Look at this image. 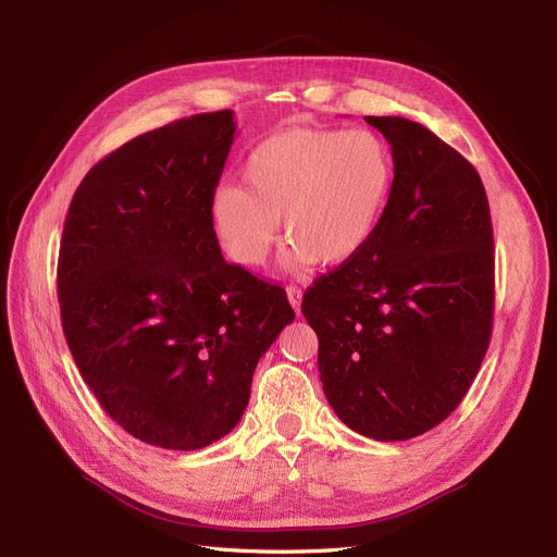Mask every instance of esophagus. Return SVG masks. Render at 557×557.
Here are the masks:
<instances>
[{
  "instance_id": "34e87169",
  "label": "esophagus",
  "mask_w": 557,
  "mask_h": 557,
  "mask_svg": "<svg viewBox=\"0 0 557 557\" xmlns=\"http://www.w3.org/2000/svg\"><path fill=\"white\" fill-rule=\"evenodd\" d=\"M288 299L293 309L299 313V307H301V290L297 288V285H288Z\"/></svg>"
}]
</instances>
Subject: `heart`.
<instances>
[{
	"label": "heart",
	"instance_id": "obj_1",
	"mask_svg": "<svg viewBox=\"0 0 557 557\" xmlns=\"http://www.w3.org/2000/svg\"><path fill=\"white\" fill-rule=\"evenodd\" d=\"M244 183L211 193L218 244L244 267H260L278 234L283 262L336 267L372 242L395 183L393 150L379 132L290 127L269 134L244 162Z\"/></svg>",
	"mask_w": 557,
	"mask_h": 557
}]
</instances>
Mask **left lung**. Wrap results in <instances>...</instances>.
<instances>
[{
    "label": "left lung",
    "mask_w": 557,
    "mask_h": 557,
    "mask_svg": "<svg viewBox=\"0 0 557 557\" xmlns=\"http://www.w3.org/2000/svg\"><path fill=\"white\" fill-rule=\"evenodd\" d=\"M393 148L385 213L356 258L313 281L301 313L334 413L376 442L448 418L493 334L491 207L474 164L420 123L364 115Z\"/></svg>",
    "instance_id": "1"
}]
</instances>
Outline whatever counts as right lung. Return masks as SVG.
I'll return each mask as SVG.
<instances>
[{
    "label": "right lung",
    "instance_id": "add662e5",
    "mask_svg": "<svg viewBox=\"0 0 557 557\" xmlns=\"http://www.w3.org/2000/svg\"><path fill=\"white\" fill-rule=\"evenodd\" d=\"M234 132L225 109L141 134L92 166L64 221L66 344L102 409L150 446L197 450L232 432L295 318L281 285L225 262L211 227Z\"/></svg>",
    "mask_w": 557,
    "mask_h": 557
}]
</instances>
